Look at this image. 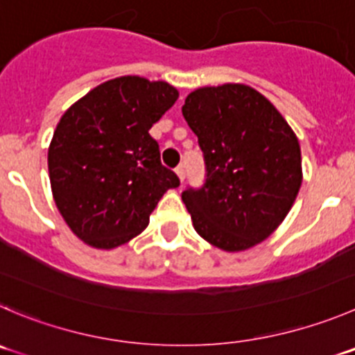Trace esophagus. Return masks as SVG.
<instances>
[{
  "instance_id": "1",
  "label": "esophagus",
  "mask_w": 355,
  "mask_h": 355,
  "mask_svg": "<svg viewBox=\"0 0 355 355\" xmlns=\"http://www.w3.org/2000/svg\"><path fill=\"white\" fill-rule=\"evenodd\" d=\"M175 174L180 175L181 183H183L184 178H187V171H184V165H178V167H175Z\"/></svg>"
}]
</instances>
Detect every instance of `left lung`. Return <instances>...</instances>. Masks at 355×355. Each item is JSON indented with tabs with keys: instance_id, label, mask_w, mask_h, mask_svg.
Wrapping results in <instances>:
<instances>
[{
	"instance_id": "8db88e82",
	"label": "left lung",
	"mask_w": 355,
	"mask_h": 355,
	"mask_svg": "<svg viewBox=\"0 0 355 355\" xmlns=\"http://www.w3.org/2000/svg\"><path fill=\"white\" fill-rule=\"evenodd\" d=\"M183 116L205 164L204 184L181 195L197 234L230 252L265 241L302 187L300 143L288 121L266 97L239 83L195 90Z\"/></svg>"
}]
</instances>
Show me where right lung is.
I'll use <instances>...</instances> for the list:
<instances>
[{"label":"right lung","mask_w":355,"mask_h":355,"mask_svg":"<svg viewBox=\"0 0 355 355\" xmlns=\"http://www.w3.org/2000/svg\"><path fill=\"white\" fill-rule=\"evenodd\" d=\"M165 82L121 76L90 90L60 118L49 150L53 198L73 234L111 249L139 235L168 188L150 129L178 101Z\"/></svg>","instance_id":"add662e5"}]
</instances>
